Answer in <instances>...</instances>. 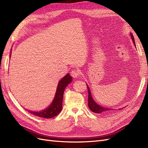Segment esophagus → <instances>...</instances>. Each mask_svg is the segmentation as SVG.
Returning a JSON list of instances; mask_svg holds the SVG:
<instances>
[{
  "mask_svg": "<svg viewBox=\"0 0 148 148\" xmlns=\"http://www.w3.org/2000/svg\"><path fill=\"white\" fill-rule=\"evenodd\" d=\"M71 75L73 78H78L80 75V71L78 69H74L71 71Z\"/></svg>",
  "mask_w": 148,
  "mask_h": 148,
  "instance_id": "34e87169",
  "label": "esophagus"
}]
</instances>
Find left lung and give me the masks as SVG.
Here are the masks:
<instances>
[{"label":"left lung","mask_w":148,"mask_h":148,"mask_svg":"<svg viewBox=\"0 0 148 148\" xmlns=\"http://www.w3.org/2000/svg\"><path fill=\"white\" fill-rule=\"evenodd\" d=\"M130 36H131V38L133 40V42L134 44V45L135 46V41H134L133 36L132 34H131ZM87 88H88V107H89V109H90L92 112H93L97 113V114H100V113H102V112H109V111H110L112 110V109H108V108H104V107H101V106L96 104V103L95 101H94L93 99L92 98L90 89H89L88 85H87Z\"/></svg>","instance_id":"left-lung-1"}]
</instances>
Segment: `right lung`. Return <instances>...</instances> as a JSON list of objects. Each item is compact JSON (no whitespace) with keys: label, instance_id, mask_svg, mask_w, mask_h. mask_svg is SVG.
<instances>
[{"label":"right lung","instance_id":"right-lung-1","mask_svg":"<svg viewBox=\"0 0 148 148\" xmlns=\"http://www.w3.org/2000/svg\"><path fill=\"white\" fill-rule=\"evenodd\" d=\"M72 81V77L69 74L66 75L58 84L56 96L51 105L48 108L41 112H29L44 119H50L56 117L62 109V101H63L64 92L66 86Z\"/></svg>","mask_w":148,"mask_h":148}]
</instances>
